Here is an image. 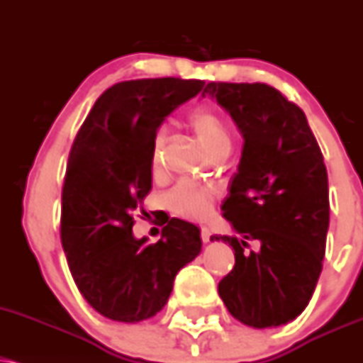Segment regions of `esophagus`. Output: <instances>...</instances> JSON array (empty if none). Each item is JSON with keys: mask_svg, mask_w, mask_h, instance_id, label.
Instances as JSON below:
<instances>
[{"mask_svg": "<svg viewBox=\"0 0 363 363\" xmlns=\"http://www.w3.org/2000/svg\"><path fill=\"white\" fill-rule=\"evenodd\" d=\"M211 230L209 228H206V226H204V228H201V240H203L204 243H209V240H211Z\"/></svg>", "mask_w": 363, "mask_h": 363, "instance_id": "esophagus-1", "label": "esophagus"}]
</instances>
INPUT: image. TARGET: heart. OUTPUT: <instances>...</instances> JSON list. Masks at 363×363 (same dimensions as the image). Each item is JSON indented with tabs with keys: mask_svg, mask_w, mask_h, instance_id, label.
I'll use <instances>...</instances> for the list:
<instances>
[{
	"mask_svg": "<svg viewBox=\"0 0 363 363\" xmlns=\"http://www.w3.org/2000/svg\"><path fill=\"white\" fill-rule=\"evenodd\" d=\"M189 125L194 130L201 145L213 159L223 152H230L231 138L228 128H226L223 118L215 110L206 106L196 108L189 115ZM162 147L164 135L159 133L154 140V152H152V169L154 170H159L162 165ZM213 198H215V191L211 187L181 182L170 191L167 199L169 206L177 215L193 218V220H203L211 211Z\"/></svg>",
	"mask_w": 363,
	"mask_h": 363,
	"instance_id": "heart-1",
	"label": "heart"
}]
</instances>
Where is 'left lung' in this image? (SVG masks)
<instances>
[{"mask_svg": "<svg viewBox=\"0 0 363 363\" xmlns=\"http://www.w3.org/2000/svg\"><path fill=\"white\" fill-rule=\"evenodd\" d=\"M225 108L243 137L238 170L223 201L237 235L235 267L218 284L230 314L253 328L298 318L323 269L330 225L328 172L306 115L262 82H208L203 96ZM250 239L261 248L243 254Z\"/></svg>", "mask_w": 363, "mask_h": 363, "instance_id": "1", "label": "left lung"}]
</instances>
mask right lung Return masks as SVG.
Here are the masks:
<instances>
[{
    "instance_id": "obj_1",
    "label": "right lung",
    "mask_w": 363,
    "mask_h": 363,
    "mask_svg": "<svg viewBox=\"0 0 363 363\" xmlns=\"http://www.w3.org/2000/svg\"><path fill=\"white\" fill-rule=\"evenodd\" d=\"M203 86L177 77L118 82L96 99L72 143L60 240L77 289L113 321L155 316L176 274L201 252L199 228L189 221L170 218L152 245L132 228L152 189L157 128Z\"/></svg>"
}]
</instances>
